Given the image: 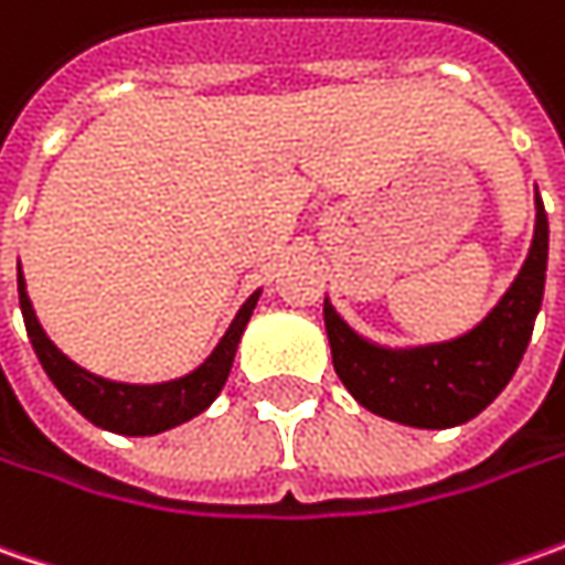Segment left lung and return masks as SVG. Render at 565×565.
<instances>
[{
    "instance_id": "left-lung-1",
    "label": "left lung",
    "mask_w": 565,
    "mask_h": 565,
    "mask_svg": "<svg viewBox=\"0 0 565 565\" xmlns=\"http://www.w3.org/2000/svg\"><path fill=\"white\" fill-rule=\"evenodd\" d=\"M547 242V213L534 188V235L522 270L481 323L446 342L380 345L355 333L323 298L333 367L345 390L367 412L408 427L444 430L481 415L503 393L529 349L544 298Z\"/></svg>"
}]
</instances>
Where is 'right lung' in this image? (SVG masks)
<instances>
[{
    "label": "right lung",
    "instance_id": "right-lung-1",
    "mask_svg": "<svg viewBox=\"0 0 565 565\" xmlns=\"http://www.w3.org/2000/svg\"><path fill=\"white\" fill-rule=\"evenodd\" d=\"M18 298H21V315H24L33 352L55 383V390L72 402L87 422L97 424L103 430L125 434V437H153V434H163V430H172L179 424L198 418L220 396V390L226 386L228 371H232L235 352H238L242 333L257 308L260 289L248 295V301L238 308V315L232 317L216 349L194 371L175 380H163V383L106 380L75 364L62 349H55V342L46 337V330L36 320L21 267H18Z\"/></svg>",
    "mask_w": 565,
    "mask_h": 565
}]
</instances>
